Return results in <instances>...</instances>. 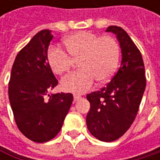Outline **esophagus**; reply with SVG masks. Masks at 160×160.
Masks as SVG:
<instances>
[{"label": "esophagus", "instance_id": "1", "mask_svg": "<svg viewBox=\"0 0 160 160\" xmlns=\"http://www.w3.org/2000/svg\"><path fill=\"white\" fill-rule=\"evenodd\" d=\"M82 97H81V95H79V94H74V101H79L80 100Z\"/></svg>", "mask_w": 160, "mask_h": 160}]
</instances>
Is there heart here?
<instances>
[{
  "label": "heart",
  "instance_id": "b5f03b06",
  "mask_svg": "<svg viewBox=\"0 0 160 160\" xmlns=\"http://www.w3.org/2000/svg\"><path fill=\"white\" fill-rule=\"evenodd\" d=\"M64 44L72 58L80 57L79 66L81 68L61 80L65 92L82 93L90 90L96 80L99 83H106L115 75L120 50L113 37L80 31L67 37ZM69 56L56 46L48 49L47 62L53 73L63 75L70 69L72 59Z\"/></svg>",
  "mask_w": 160,
  "mask_h": 160
}]
</instances>
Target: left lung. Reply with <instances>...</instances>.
<instances>
[{"label":"left lung","mask_w":160,"mask_h":160,"mask_svg":"<svg viewBox=\"0 0 160 160\" xmlns=\"http://www.w3.org/2000/svg\"><path fill=\"white\" fill-rule=\"evenodd\" d=\"M107 32L116 35L121 50L120 67L106 87L87 95L90 111L86 123L98 140L112 142L121 137L132 124L145 90L142 54L128 33L110 26Z\"/></svg>","instance_id":"obj_1"}]
</instances>
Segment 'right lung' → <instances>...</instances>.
Returning a JSON list of instances; mask_svg holds the SVG:
<instances>
[{"instance_id":"add662e5","label":"right lung","mask_w":160,"mask_h":160,"mask_svg":"<svg viewBox=\"0 0 160 160\" xmlns=\"http://www.w3.org/2000/svg\"><path fill=\"white\" fill-rule=\"evenodd\" d=\"M52 31L38 32L16 55L9 81V101L19 131L36 143L60 132L69 110L71 93L48 94L58 83L47 62Z\"/></svg>"}]
</instances>
